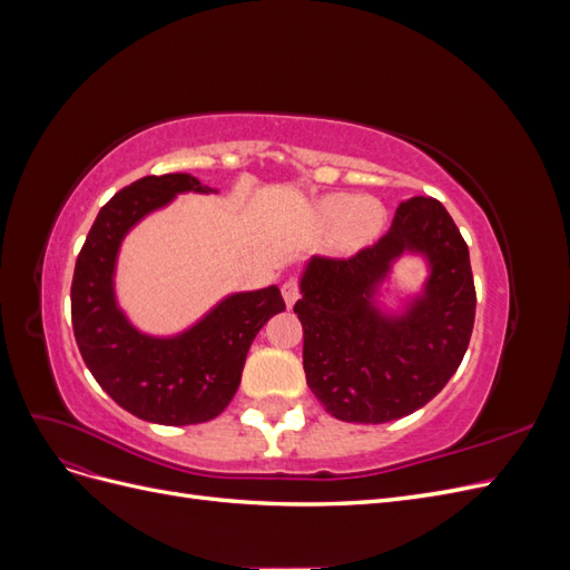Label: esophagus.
<instances>
[{"label": "esophagus", "mask_w": 570, "mask_h": 570, "mask_svg": "<svg viewBox=\"0 0 570 570\" xmlns=\"http://www.w3.org/2000/svg\"><path fill=\"white\" fill-rule=\"evenodd\" d=\"M281 292H283V299H285V304H287V308L295 306V302L299 299V285H297V281H295V278L285 281L283 287H281Z\"/></svg>", "instance_id": "34e87169"}]
</instances>
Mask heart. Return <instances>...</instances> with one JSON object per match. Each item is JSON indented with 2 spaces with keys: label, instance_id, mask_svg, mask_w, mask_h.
Instances as JSON below:
<instances>
[{
  "label": "heart",
  "instance_id": "1",
  "mask_svg": "<svg viewBox=\"0 0 570 570\" xmlns=\"http://www.w3.org/2000/svg\"><path fill=\"white\" fill-rule=\"evenodd\" d=\"M316 216L323 226H335V239L342 249H356L381 230L385 212L381 202L371 197L331 195L318 202Z\"/></svg>",
  "mask_w": 570,
  "mask_h": 570
}]
</instances>
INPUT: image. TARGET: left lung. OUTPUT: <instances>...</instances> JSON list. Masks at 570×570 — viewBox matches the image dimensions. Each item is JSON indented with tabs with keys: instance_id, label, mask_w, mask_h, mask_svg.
<instances>
[{
	"instance_id": "left-lung-1",
	"label": "left lung",
	"mask_w": 570,
	"mask_h": 570,
	"mask_svg": "<svg viewBox=\"0 0 570 570\" xmlns=\"http://www.w3.org/2000/svg\"><path fill=\"white\" fill-rule=\"evenodd\" d=\"M419 255L426 278L396 305L393 266ZM295 314L306 383L331 416L387 423L425 406L456 373L475 321L469 247L433 197L400 204L390 230L352 258L312 256Z\"/></svg>"
}]
</instances>
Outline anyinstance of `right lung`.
I'll list each match as a JSON object with an SVG mask.
<instances>
[{
  "label": "right lung",
  "instance_id": "right-lung-1",
  "mask_svg": "<svg viewBox=\"0 0 570 570\" xmlns=\"http://www.w3.org/2000/svg\"><path fill=\"white\" fill-rule=\"evenodd\" d=\"M212 195L189 174L147 176L114 195L78 254L71 316L85 366L111 400L159 425H195L230 404L256 333L285 312L278 285L230 292L178 333L137 327L118 302L116 271L128 233L178 195Z\"/></svg>",
  "mask_w": 570,
  "mask_h": 570
}]
</instances>
